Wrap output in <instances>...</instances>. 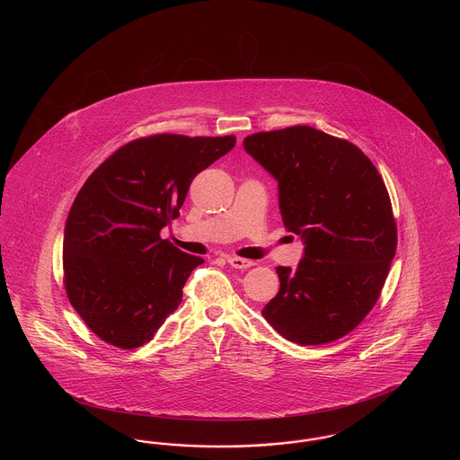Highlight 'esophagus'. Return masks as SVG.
I'll list each match as a JSON object with an SVG mask.
<instances>
[{
    "instance_id": "esophagus-1",
    "label": "esophagus",
    "mask_w": 460,
    "mask_h": 460,
    "mask_svg": "<svg viewBox=\"0 0 460 460\" xmlns=\"http://www.w3.org/2000/svg\"><path fill=\"white\" fill-rule=\"evenodd\" d=\"M227 262H229L231 267H234V269H250V267H253V265H255L253 261L241 259V257H227Z\"/></svg>"
}]
</instances>
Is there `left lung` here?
Instances as JSON below:
<instances>
[{
	"label": "left lung",
	"instance_id": "left-lung-1",
	"mask_svg": "<svg viewBox=\"0 0 460 460\" xmlns=\"http://www.w3.org/2000/svg\"><path fill=\"white\" fill-rule=\"evenodd\" d=\"M243 146L278 181L285 227L305 244L296 269H276L265 321L304 347L349 334L376 305L396 252L385 181L360 148L310 126L257 132Z\"/></svg>",
	"mask_w": 460,
	"mask_h": 460
}]
</instances>
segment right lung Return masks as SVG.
Segmentation results:
<instances>
[{
	"label": "right lung",
	"mask_w": 460,
	"mask_h": 460,
	"mask_svg": "<svg viewBox=\"0 0 460 460\" xmlns=\"http://www.w3.org/2000/svg\"><path fill=\"white\" fill-rule=\"evenodd\" d=\"M234 145V136L155 134L124 145L89 175L66 217L64 285L100 340L137 349L182 302L205 261L160 231L179 216L195 175Z\"/></svg>",
	"instance_id": "1"
}]
</instances>
